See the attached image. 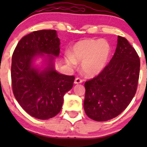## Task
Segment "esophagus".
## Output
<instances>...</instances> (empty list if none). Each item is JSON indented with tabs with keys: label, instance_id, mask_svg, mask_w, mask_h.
<instances>
[{
	"label": "esophagus",
	"instance_id": "esophagus-1",
	"mask_svg": "<svg viewBox=\"0 0 147 147\" xmlns=\"http://www.w3.org/2000/svg\"><path fill=\"white\" fill-rule=\"evenodd\" d=\"M82 82V80H81L80 78H75V84H80V83Z\"/></svg>",
	"mask_w": 147,
	"mask_h": 147
}]
</instances>
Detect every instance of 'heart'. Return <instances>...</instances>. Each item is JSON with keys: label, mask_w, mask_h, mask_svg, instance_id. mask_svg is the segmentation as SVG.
<instances>
[{"label": "heart", "mask_w": 147, "mask_h": 147, "mask_svg": "<svg viewBox=\"0 0 147 147\" xmlns=\"http://www.w3.org/2000/svg\"><path fill=\"white\" fill-rule=\"evenodd\" d=\"M111 54L112 46L106 40L84 39L72 46L70 55L65 57V62L71 67L82 62L83 74L87 77H95L107 66Z\"/></svg>", "instance_id": "obj_1"}]
</instances>
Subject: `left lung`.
I'll return each instance as SVG.
<instances>
[{"mask_svg":"<svg viewBox=\"0 0 147 147\" xmlns=\"http://www.w3.org/2000/svg\"><path fill=\"white\" fill-rule=\"evenodd\" d=\"M139 69L136 50L126 38L118 36L116 50L109 64L97 77L84 83L86 115L97 121L120 115L135 95Z\"/></svg>","mask_w":147,"mask_h":147,"instance_id":"left-lung-1","label":"left lung"}]
</instances>
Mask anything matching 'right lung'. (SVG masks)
Listing matches in <instances>:
<instances>
[{"label": "right lung", "instance_id": "obj_1", "mask_svg": "<svg viewBox=\"0 0 147 147\" xmlns=\"http://www.w3.org/2000/svg\"><path fill=\"white\" fill-rule=\"evenodd\" d=\"M60 45L55 30L34 31L19 41L12 56L13 94L21 107L37 119L56 116L65 94L73 86L75 77L59 73L55 68ZM38 57L44 58L42 67L34 65Z\"/></svg>", "mask_w": 147, "mask_h": 147}]
</instances>
